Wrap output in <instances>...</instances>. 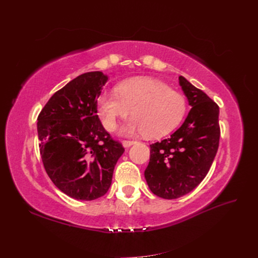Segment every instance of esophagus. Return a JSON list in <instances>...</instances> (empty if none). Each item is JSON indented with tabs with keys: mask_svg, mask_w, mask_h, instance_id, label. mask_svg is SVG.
<instances>
[{
	"mask_svg": "<svg viewBox=\"0 0 258 258\" xmlns=\"http://www.w3.org/2000/svg\"><path fill=\"white\" fill-rule=\"evenodd\" d=\"M136 143H137V141H128V140H124V141H122L123 147H130L131 145H134Z\"/></svg>",
	"mask_w": 258,
	"mask_h": 258,
	"instance_id": "34e87169",
	"label": "esophagus"
}]
</instances>
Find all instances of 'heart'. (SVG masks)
Masks as SVG:
<instances>
[{"label": "heart", "mask_w": 258, "mask_h": 258, "mask_svg": "<svg viewBox=\"0 0 258 258\" xmlns=\"http://www.w3.org/2000/svg\"><path fill=\"white\" fill-rule=\"evenodd\" d=\"M186 99L168 85L155 79L140 77L117 86L116 91H104L97 99L98 116L108 131L116 129L119 119L135 117L122 128L124 135L162 137L182 121Z\"/></svg>", "instance_id": "obj_1"}]
</instances>
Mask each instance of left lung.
<instances>
[{
    "instance_id": "left-lung-1",
    "label": "left lung",
    "mask_w": 258,
    "mask_h": 258,
    "mask_svg": "<svg viewBox=\"0 0 258 258\" xmlns=\"http://www.w3.org/2000/svg\"><path fill=\"white\" fill-rule=\"evenodd\" d=\"M179 86L191 110L168 139L151 146L144 176L156 196L176 199L202 182L212 166L220 143V108L206 93L179 76Z\"/></svg>"
}]
</instances>
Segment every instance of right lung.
<instances>
[{"label":"right lung","mask_w":258,"mask_h":258,"mask_svg":"<svg viewBox=\"0 0 258 258\" xmlns=\"http://www.w3.org/2000/svg\"><path fill=\"white\" fill-rule=\"evenodd\" d=\"M107 80L99 71L77 76L54 92L38 115L44 168L52 183L73 199L104 196L124 152L97 115V99Z\"/></svg>","instance_id":"add662e5"}]
</instances>
